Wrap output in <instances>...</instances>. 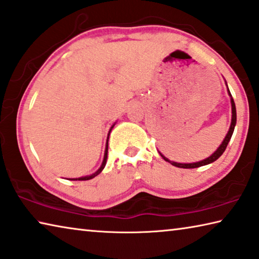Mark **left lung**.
Returning <instances> with one entry per match:
<instances>
[{"label":"left lung","instance_id":"obj_1","mask_svg":"<svg viewBox=\"0 0 259 259\" xmlns=\"http://www.w3.org/2000/svg\"><path fill=\"white\" fill-rule=\"evenodd\" d=\"M226 85H227V83H226ZM227 91H228V94L229 97H231V104H232V123H231V126H229V130L227 135H226V137L224 139V142L221 143V145L217 149V151L213 153L212 155H210V157L202 160V161H198V162H194V163H179V162H175V161H170V160H168L166 157H163V155L160 153V155L166 160V161H168L169 163H171V165L175 166V167H179V168H197V167H200V166H205V165H208V163H212L213 161H215L217 159H218L221 154L224 153L226 147H227L229 141H231L232 138V135L234 133V128H235V124H236V108H235V102H234L233 98H232V94L231 92H229V90L227 88Z\"/></svg>","mask_w":259,"mask_h":259}]
</instances>
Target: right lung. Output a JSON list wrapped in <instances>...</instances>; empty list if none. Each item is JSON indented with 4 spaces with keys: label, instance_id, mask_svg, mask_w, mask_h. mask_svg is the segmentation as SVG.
<instances>
[{
    "label": "right lung",
    "instance_id": "obj_1",
    "mask_svg": "<svg viewBox=\"0 0 259 259\" xmlns=\"http://www.w3.org/2000/svg\"><path fill=\"white\" fill-rule=\"evenodd\" d=\"M114 126V125H113ZM113 126L112 128H110V130L113 129ZM110 130H109V133H110ZM108 136H109V134H108ZM107 153H108V139H107V145H106V150H105V155H104V160H102V163H101V166H100V168L99 169H98L96 173H93L92 175H89V176H84V178H78V179H71V180H73V181H86V180H91V179H93V178H96L97 175H99L101 171H102V169H104L105 168V166H106V162H107Z\"/></svg>",
    "mask_w": 259,
    "mask_h": 259
}]
</instances>
